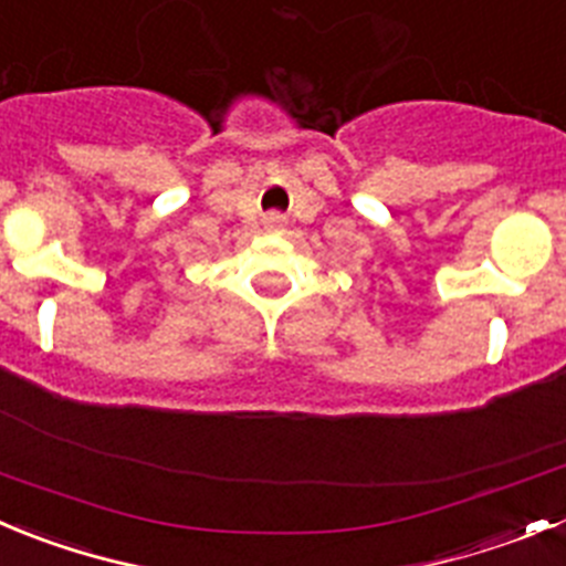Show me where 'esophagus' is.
I'll return each instance as SVG.
<instances>
[{
  "instance_id": "1",
  "label": "esophagus",
  "mask_w": 566,
  "mask_h": 566,
  "mask_svg": "<svg viewBox=\"0 0 566 566\" xmlns=\"http://www.w3.org/2000/svg\"><path fill=\"white\" fill-rule=\"evenodd\" d=\"M265 223H268V226H271V229H276V226H279V223H282V220H279V214H271V218H268V220H265Z\"/></svg>"
}]
</instances>
